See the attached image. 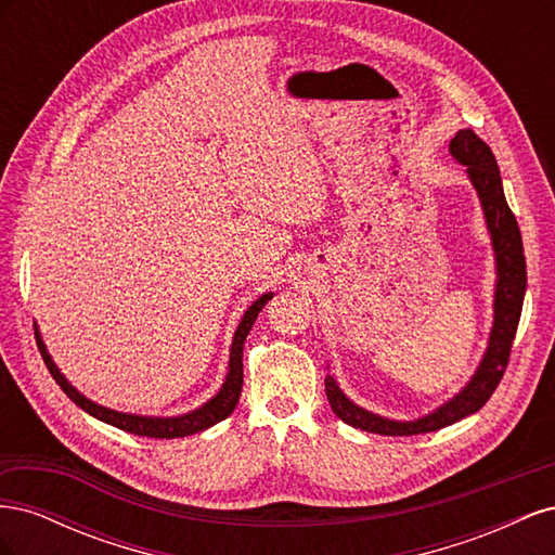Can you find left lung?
<instances>
[{
  "instance_id": "1",
  "label": "left lung",
  "mask_w": 555,
  "mask_h": 555,
  "mask_svg": "<svg viewBox=\"0 0 555 555\" xmlns=\"http://www.w3.org/2000/svg\"><path fill=\"white\" fill-rule=\"evenodd\" d=\"M449 153L453 159L465 166L469 182L475 184L495 251L498 280L489 347H486V354L473 379H469L451 400H447L444 405L422 418H414V422H393V418H384L379 414L359 408L357 402H351L343 393L338 382L326 375V398L335 416L365 433L393 435L396 438V435H422L456 424L461 418L479 412L486 405V400H489L498 389V384L502 375H505V367L509 363L512 343L518 328L528 282L524 241H520L518 222L507 206L505 192H502V178L491 147L486 145L473 129H461L456 137L451 139Z\"/></svg>"
}]
</instances>
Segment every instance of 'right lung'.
Masks as SVG:
<instances>
[{"label":"right lung","mask_w":555,"mask_h":555,"mask_svg":"<svg viewBox=\"0 0 555 555\" xmlns=\"http://www.w3.org/2000/svg\"><path fill=\"white\" fill-rule=\"evenodd\" d=\"M271 298H273V294H263L245 310L236 333H233L231 357H229V373H227V379L222 384V389L217 391L206 402V405H201L198 410H192V412L180 414V416H139V414H125V412L108 410L104 405H96V402H92L90 398H86L80 391H76L74 386L66 382V377L60 373V367L53 363V359H50L39 331H37V345L41 349V357H43V363L48 365L50 375H53V379L60 384V389L66 396H69L80 410H86L88 414L99 418V422L111 424L115 428L133 433V435H141V438L173 440V438H184V435H194V433L206 430V428H210L215 424H220L222 418H227L233 410H236L241 391H243V343L247 338L251 324H255L257 314L261 312V308Z\"/></svg>","instance_id":"obj_1"}]
</instances>
